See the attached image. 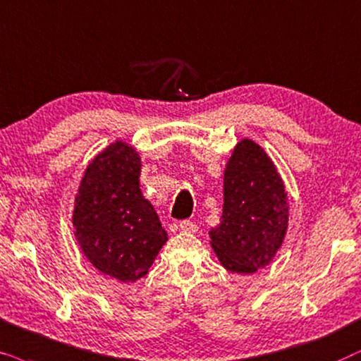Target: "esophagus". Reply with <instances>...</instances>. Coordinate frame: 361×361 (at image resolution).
Instances as JSON below:
<instances>
[{"instance_id":"obj_1","label":"esophagus","mask_w":361,"mask_h":361,"mask_svg":"<svg viewBox=\"0 0 361 361\" xmlns=\"http://www.w3.org/2000/svg\"><path fill=\"white\" fill-rule=\"evenodd\" d=\"M180 231L181 233H196V231H198V226L191 223V221H181Z\"/></svg>"}]
</instances>
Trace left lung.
<instances>
[{"mask_svg":"<svg viewBox=\"0 0 361 361\" xmlns=\"http://www.w3.org/2000/svg\"><path fill=\"white\" fill-rule=\"evenodd\" d=\"M223 214L209 231L211 247L229 272L252 274L276 257L289 226L284 181L251 138L234 147L224 168Z\"/></svg>","mask_w":361,"mask_h":361,"instance_id":"8db88e82","label":"left lung"}]
</instances>
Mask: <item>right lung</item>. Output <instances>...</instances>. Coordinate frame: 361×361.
I'll return each mask as SVG.
<instances>
[{
  "instance_id": "1",
  "label": "right lung",
  "mask_w": 361,
  "mask_h": 361,
  "mask_svg": "<svg viewBox=\"0 0 361 361\" xmlns=\"http://www.w3.org/2000/svg\"><path fill=\"white\" fill-rule=\"evenodd\" d=\"M140 155L117 140L85 168L72 224L89 262L120 282L147 276L168 241L155 208L140 190Z\"/></svg>"
}]
</instances>
